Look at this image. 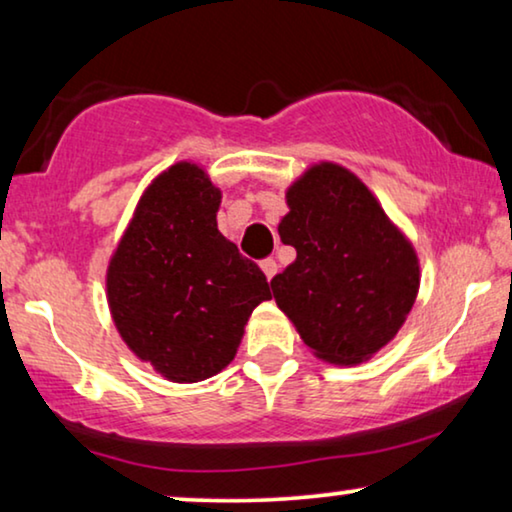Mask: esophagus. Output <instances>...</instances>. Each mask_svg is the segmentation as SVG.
<instances>
[{
  "label": "esophagus",
  "instance_id": "esophagus-1",
  "mask_svg": "<svg viewBox=\"0 0 512 512\" xmlns=\"http://www.w3.org/2000/svg\"><path fill=\"white\" fill-rule=\"evenodd\" d=\"M261 270H263V275H265V279H268V282H270V279L277 275V263H275V261H272V258H265V261L261 263Z\"/></svg>",
  "mask_w": 512,
  "mask_h": 512
}]
</instances>
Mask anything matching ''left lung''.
<instances>
[{
    "instance_id": "1",
    "label": "left lung",
    "mask_w": 512,
    "mask_h": 512,
    "mask_svg": "<svg viewBox=\"0 0 512 512\" xmlns=\"http://www.w3.org/2000/svg\"><path fill=\"white\" fill-rule=\"evenodd\" d=\"M279 237L296 261L272 279V296L310 352L356 366L387 347L419 291V256L373 191L331 160L286 188Z\"/></svg>"
}]
</instances>
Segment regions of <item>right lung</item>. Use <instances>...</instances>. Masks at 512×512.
Segmentation results:
<instances>
[{
  "label": "right lung",
  "mask_w": 512,
  "mask_h": 512,
  "mask_svg": "<svg viewBox=\"0 0 512 512\" xmlns=\"http://www.w3.org/2000/svg\"><path fill=\"white\" fill-rule=\"evenodd\" d=\"M221 188L193 160L158 174L139 198L107 268L118 335L160 377L191 384L235 359L270 284L221 235Z\"/></svg>",
  "instance_id": "add662e5"
}]
</instances>
